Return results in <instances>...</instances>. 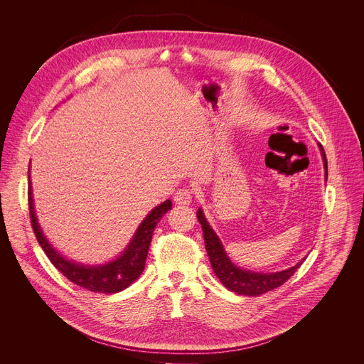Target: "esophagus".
I'll list each match as a JSON object with an SVG mask.
<instances>
[{
  "label": "esophagus",
  "mask_w": 364,
  "mask_h": 364,
  "mask_svg": "<svg viewBox=\"0 0 364 364\" xmlns=\"http://www.w3.org/2000/svg\"><path fill=\"white\" fill-rule=\"evenodd\" d=\"M191 190L190 188H178L174 194V203L176 204H183V205H187L191 203Z\"/></svg>",
  "instance_id": "1"
}]
</instances>
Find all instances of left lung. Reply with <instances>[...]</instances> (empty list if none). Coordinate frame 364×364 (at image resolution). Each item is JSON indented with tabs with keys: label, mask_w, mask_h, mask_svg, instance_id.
<instances>
[{
	"label": "left lung",
	"mask_w": 364,
	"mask_h": 364,
	"mask_svg": "<svg viewBox=\"0 0 364 364\" xmlns=\"http://www.w3.org/2000/svg\"><path fill=\"white\" fill-rule=\"evenodd\" d=\"M318 148L323 155V163H324V170H326L324 176L327 180L328 173H327L326 152H324V148L321 144H318ZM197 219L201 225L205 250H207V255H209L210 264H212V268H213L216 277L229 291L236 292L239 295L256 296V295H262L268 291H272V289L281 287L285 281H288L295 274V271L305 261V257H304L296 265H294L288 269L279 271V272L264 274V272H255V271L243 269L230 261V257L228 256L219 236L212 229L209 222H207L201 207H198V210H197Z\"/></svg>",
	"instance_id": "left-lung-1"
}]
</instances>
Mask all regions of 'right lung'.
<instances>
[{
    "mask_svg": "<svg viewBox=\"0 0 364 364\" xmlns=\"http://www.w3.org/2000/svg\"><path fill=\"white\" fill-rule=\"evenodd\" d=\"M28 207L34 235L40 246L43 247L44 253L50 259V262L53 264L69 281L87 291L115 294L128 288L142 274L154 229L163 219V216L171 209L173 204L171 200H166L160 205L154 207V209L145 216V219L139 223L135 235L132 236L127 247L121 252V255L115 257L114 261L100 265H85L76 261H70V259L65 257L47 240L36 216L31 181L28 186Z\"/></svg>",
    "mask_w": 364,
    "mask_h": 364,
    "instance_id": "add662e5",
    "label": "right lung"
}]
</instances>
